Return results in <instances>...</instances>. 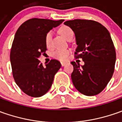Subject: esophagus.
<instances>
[{
  "mask_svg": "<svg viewBox=\"0 0 122 122\" xmlns=\"http://www.w3.org/2000/svg\"><path fill=\"white\" fill-rule=\"evenodd\" d=\"M66 64V62H61V65H62V66H65Z\"/></svg>",
  "mask_w": 122,
  "mask_h": 122,
  "instance_id": "esophagus-1",
  "label": "esophagus"
}]
</instances>
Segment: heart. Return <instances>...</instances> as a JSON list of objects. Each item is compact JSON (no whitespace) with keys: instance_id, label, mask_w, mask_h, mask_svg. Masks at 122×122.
Masks as SVG:
<instances>
[{"instance_id":"b5f03b06","label":"heart","mask_w":122,"mask_h":122,"mask_svg":"<svg viewBox=\"0 0 122 122\" xmlns=\"http://www.w3.org/2000/svg\"><path fill=\"white\" fill-rule=\"evenodd\" d=\"M59 32L61 35L63 36L66 40L70 39L71 38L73 39V30L67 26H61L59 29ZM52 35L53 33L51 31H49L47 32L45 36V43L47 48L51 47V41H52ZM71 53V51L69 49H56L52 53V56L54 58L64 61L68 58V56Z\"/></svg>"}]
</instances>
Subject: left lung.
Returning a JSON list of instances; mask_svg holds the SVG:
<instances>
[{"label": "left lung", "instance_id": "8db88e82", "mask_svg": "<svg viewBox=\"0 0 122 122\" xmlns=\"http://www.w3.org/2000/svg\"><path fill=\"white\" fill-rule=\"evenodd\" d=\"M75 33L77 47L75 55L84 65L71 62V79L74 86L86 96H94L102 91L113 76L116 53L109 32L101 24L88 20L64 22Z\"/></svg>", "mask_w": 122, "mask_h": 122}]
</instances>
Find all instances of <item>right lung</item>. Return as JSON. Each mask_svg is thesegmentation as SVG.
<instances>
[{
    "mask_svg": "<svg viewBox=\"0 0 122 122\" xmlns=\"http://www.w3.org/2000/svg\"><path fill=\"white\" fill-rule=\"evenodd\" d=\"M64 21L32 18L24 22L17 30L10 54L12 73L17 85L28 96L40 97L46 94L61 67L57 60H51L43 66L39 58L47 50V32Z\"/></svg>",
    "mask_w": 122,
    "mask_h": 122,
    "instance_id": "obj_1",
    "label": "right lung"
}]
</instances>
